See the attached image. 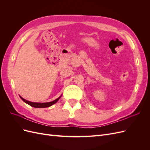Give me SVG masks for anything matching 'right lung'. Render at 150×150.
Segmentation results:
<instances>
[{
	"label": "right lung",
	"instance_id": "right-lung-1",
	"mask_svg": "<svg viewBox=\"0 0 150 150\" xmlns=\"http://www.w3.org/2000/svg\"><path fill=\"white\" fill-rule=\"evenodd\" d=\"M61 97V96L60 97H59L58 98H57L55 100H54L52 101L51 102H48V103H34V102H31V101H29L26 99H24L23 98H22L21 96H20V98L22 99V100L24 102H25V103L28 104L29 105H30V106H33L34 108H47L51 106L52 105H53L54 104H55L57 102V101L59 99V98Z\"/></svg>",
	"mask_w": 150,
	"mask_h": 150
}]
</instances>
